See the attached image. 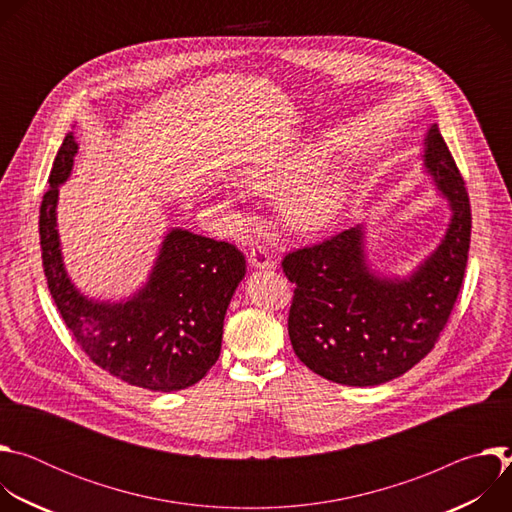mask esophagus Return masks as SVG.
<instances>
[{
  "label": "esophagus",
  "instance_id": "obj_1",
  "mask_svg": "<svg viewBox=\"0 0 512 512\" xmlns=\"http://www.w3.org/2000/svg\"><path fill=\"white\" fill-rule=\"evenodd\" d=\"M249 263H251V267H255V269H271L275 263H273V259H271V255H269V251L265 249V247H253L251 251H249Z\"/></svg>",
  "mask_w": 512,
  "mask_h": 512
}]
</instances>
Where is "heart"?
Masks as SVG:
<instances>
[{
    "instance_id": "obj_1",
    "label": "heart",
    "mask_w": 512,
    "mask_h": 512,
    "mask_svg": "<svg viewBox=\"0 0 512 512\" xmlns=\"http://www.w3.org/2000/svg\"><path fill=\"white\" fill-rule=\"evenodd\" d=\"M326 160L328 152L318 145H298L253 160L241 170V182L263 194L296 184L281 200L283 214L296 229L316 231L340 214L354 188V176L344 168H328L314 175Z\"/></svg>"
}]
</instances>
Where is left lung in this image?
<instances>
[{
  "mask_svg": "<svg viewBox=\"0 0 512 512\" xmlns=\"http://www.w3.org/2000/svg\"><path fill=\"white\" fill-rule=\"evenodd\" d=\"M421 158L452 218L440 245L411 273L389 277L371 267L364 225L291 251L281 263L296 283L287 320L291 346L328 381L375 387L401 377L433 348L458 300L470 249V198L435 123Z\"/></svg>",
  "mask_w": 512,
  "mask_h": 512,
  "instance_id": "left-lung-1",
  "label": "left lung"
}]
</instances>
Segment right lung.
Wrapping results in <instances>:
<instances>
[{"instance_id":"add662e5","label":"right lung","mask_w":512,"mask_h":512,"mask_svg":"<svg viewBox=\"0 0 512 512\" xmlns=\"http://www.w3.org/2000/svg\"><path fill=\"white\" fill-rule=\"evenodd\" d=\"M79 143L68 131L40 206L42 265L50 296L85 354L127 385L172 393L198 383L221 354L225 314L245 277L243 253L225 241L172 229L133 296L93 300L70 281L56 229L58 186L72 172Z\"/></svg>"}]
</instances>
